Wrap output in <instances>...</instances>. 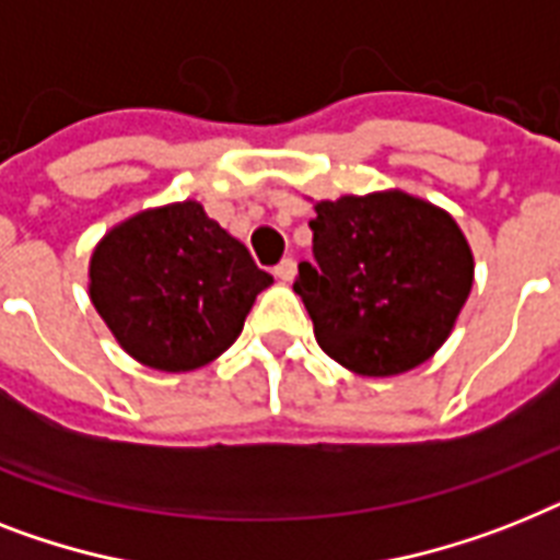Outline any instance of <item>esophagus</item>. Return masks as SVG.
Returning a JSON list of instances; mask_svg holds the SVG:
<instances>
[{
	"label": "esophagus",
	"mask_w": 560,
	"mask_h": 560,
	"mask_svg": "<svg viewBox=\"0 0 560 560\" xmlns=\"http://www.w3.org/2000/svg\"><path fill=\"white\" fill-rule=\"evenodd\" d=\"M272 272H276L281 281H293L295 279V261H293V258H281Z\"/></svg>",
	"instance_id": "1"
}]
</instances>
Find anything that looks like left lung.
<instances>
[{
    "mask_svg": "<svg viewBox=\"0 0 560 560\" xmlns=\"http://www.w3.org/2000/svg\"><path fill=\"white\" fill-rule=\"evenodd\" d=\"M313 265H299L322 351L362 376L422 365L448 339L471 293L475 258L454 218L390 189L316 203Z\"/></svg>",
    "mask_w": 560,
    "mask_h": 560,
    "instance_id": "obj_1",
    "label": "left lung"
}]
</instances>
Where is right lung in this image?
<instances>
[{"label": "right lung", "instance_id": "right-lung-1", "mask_svg": "<svg viewBox=\"0 0 560 560\" xmlns=\"http://www.w3.org/2000/svg\"><path fill=\"white\" fill-rule=\"evenodd\" d=\"M270 284L198 201L131 215L103 235L89 265L91 302L122 351L170 374L221 357Z\"/></svg>", "mask_w": 560, "mask_h": 560}]
</instances>
